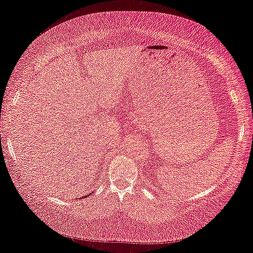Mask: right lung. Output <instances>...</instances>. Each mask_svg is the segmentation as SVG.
I'll return each mask as SVG.
<instances>
[{
  "instance_id": "right-lung-1",
  "label": "right lung",
  "mask_w": 253,
  "mask_h": 253,
  "mask_svg": "<svg viewBox=\"0 0 253 253\" xmlns=\"http://www.w3.org/2000/svg\"><path fill=\"white\" fill-rule=\"evenodd\" d=\"M88 196H89V195H88Z\"/></svg>"
}]
</instances>
